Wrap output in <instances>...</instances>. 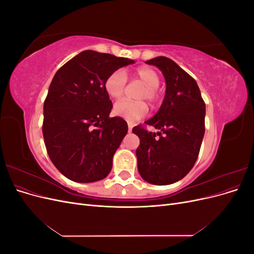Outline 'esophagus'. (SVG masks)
<instances>
[{
	"label": "esophagus",
	"instance_id": "esophagus-1",
	"mask_svg": "<svg viewBox=\"0 0 254 254\" xmlns=\"http://www.w3.org/2000/svg\"><path fill=\"white\" fill-rule=\"evenodd\" d=\"M131 130H132V125L128 124V132H131Z\"/></svg>",
	"mask_w": 254,
	"mask_h": 254
}]
</instances>
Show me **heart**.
Segmentation results:
<instances>
[{
  "instance_id": "b5f03b06",
  "label": "heart",
  "mask_w": 254,
  "mask_h": 254,
  "mask_svg": "<svg viewBox=\"0 0 254 254\" xmlns=\"http://www.w3.org/2000/svg\"><path fill=\"white\" fill-rule=\"evenodd\" d=\"M134 78L139 80L145 87V90L141 94V98H146L149 102H155L158 97L157 88L160 84L159 74L150 67H140L134 73ZM125 88L126 74L122 68L110 73L105 80V90L107 94L112 98H120L124 94ZM113 111L118 117L126 120L127 122L135 123L147 114L148 108L143 102H131L128 99H121V101L115 103Z\"/></svg>"
}]
</instances>
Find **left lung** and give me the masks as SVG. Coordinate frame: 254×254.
<instances>
[{"label": "left lung", "mask_w": 254, "mask_h": 254, "mask_svg": "<svg viewBox=\"0 0 254 254\" xmlns=\"http://www.w3.org/2000/svg\"><path fill=\"white\" fill-rule=\"evenodd\" d=\"M145 63L162 72L166 89L160 109L145 122L159 131L132 129L140 139L137 170L145 181L166 186L186 177L196 162L204 135L205 104L196 80L174 60L159 56Z\"/></svg>", "instance_id": "left-lung-1"}]
</instances>
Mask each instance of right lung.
Instances as JSON below:
<instances>
[{"label": "right lung", "mask_w": 254, "mask_h": 254, "mask_svg": "<svg viewBox=\"0 0 254 254\" xmlns=\"http://www.w3.org/2000/svg\"><path fill=\"white\" fill-rule=\"evenodd\" d=\"M134 60L83 51L61 66L43 106L42 133L49 157L67 179L89 183L106 178L128 131L127 123L110 118L105 90L108 75Z\"/></svg>", "instance_id": "obj_1"}]
</instances>
